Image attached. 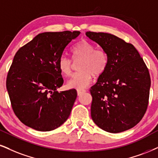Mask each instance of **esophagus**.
Returning a JSON list of instances; mask_svg holds the SVG:
<instances>
[{
    "mask_svg": "<svg viewBox=\"0 0 158 158\" xmlns=\"http://www.w3.org/2000/svg\"><path fill=\"white\" fill-rule=\"evenodd\" d=\"M85 92V89H77V95H81L82 93Z\"/></svg>",
    "mask_w": 158,
    "mask_h": 158,
    "instance_id": "obj_1",
    "label": "esophagus"
}]
</instances>
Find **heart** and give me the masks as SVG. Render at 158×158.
<instances>
[{"instance_id":"1","label":"heart","mask_w":158,"mask_h":158,"mask_svg":"<svg viewBox=\"0 0 158 158\" xmlns=\"http://www.w3.org/2000/svg\"><path fill=\"white\" fill-rule=\"evenodd\" d=\"M75 62L81 60L78 69L68 82V87L81 89L90 83L93 76L99 77L106 72L108 65V56L105 50L96 48L94 44L82 40L72 50ZM66 56H62L58 61V68L62 75L69 77L73 73L74 63Z\"/></svg>"}]
</instances>
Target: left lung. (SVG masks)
<instances>
[{"label":"left lung","mask_w":158,"mask_h":158,"mask_svg":"<svg viewBox=\"0 0 158 158\" xmlns=\"http://www.w3.org/2000/svg\"><path fill=\"white\" fill-rule=\"evenodd\" d=\"M108 56V65L91 87V116L99 127L117 133L135 127L149 104V69L133 44L108 33L87 31Z\"/></svg>","instance_id":"8db88e82"}]
</instances>
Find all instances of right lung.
I'll list each match as a JSON object with an SVG mask.
<instances>
[{
    "label": "right lung",
    "instance_id": "1",
    "mask_svg": "<svg viewBox=\"0 0 158 158\" xmlns=\"http://www.w3.org/2000/svg\"><path fill=\"white\" fill-rule=\"evenodd\" d=\"M79 34L42 33L17 50L8 72L6 89L13 111L25 125L50 131L69 116L77 91H56L64 83L58 61Z\"/></svg>",
    "mask_w": 158,
    "mask_h": 158
}]
</instances>
